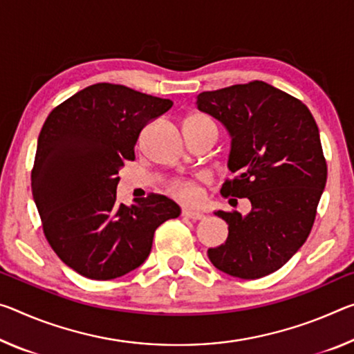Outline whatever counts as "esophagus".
Instances as JSON below:
<instances>
[{
	"label": "esophagus",
	"instance_id": "34e87169",
	"mask_svg": "<svg viewBox=\"0 0 354 354\" xmlns=\"http://www.w3.org/2000/svg\"><path fill=\"white\" fill-rule=\"evenodd\" d=\"M183 216L192 218V221H201V218H205V212L198 211V209H189V207H184Z\"/></svg>",
	"mask_w": 354,
	"mask_h": 354
}]
</instances>
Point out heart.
<instances>
[{
    "mask_svg": "<svg viewBox=\"0 0 354 354\" xmlns=\"http://www.w3.org/2000/svg\"><path fill=\"white\" fill-rule=\"evenodd\" d=\"M207 124L216 126L211 118L203 113H192L184 120V129L194 127V126H207ZM200 179H206V178L201 176ZM168 192L181 201H195L200 197L198 181L197 179H178V181H175L170 187H168Z\"/></svg>",
    "mask_w": 354,
    "mask_h": 354,
    "instance_id": "obj_1",
    "label": "heart"
}]
</instances>
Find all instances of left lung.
Segmentation results:
<instances>
[{
    "mask_svg": "<svg viewBox=\"0 0 354 354\" xmlns=\"http://www.w3.org/2000/svg\"><path fill=\"white\" fill-rule=\"evenodd\" d=\"M197 106L232 137L234 178L221 192L252 205L245 216L214 212L228 238L207 257L228 276L265 277L301 249L315 221L328 178L318 126L299 99L260 80L200 93Z\"/></svg>",
    "mask_w": 354,
    "mask_h": 354,
    "instance_id": "1",
    "label": "left lung"
}]
</instances>
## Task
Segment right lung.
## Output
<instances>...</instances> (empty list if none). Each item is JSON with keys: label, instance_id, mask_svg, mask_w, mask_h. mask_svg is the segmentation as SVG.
Returning a JSON list of instances; mask_svg holds the SVG:
<instances>
[{"label": "right lung", "instance_id": "add662e5", "mask_svg": "<svg viewBox=\"0 0 354 354\" xmlns=\"http://www.w3.org/2000/svg\"><path fill=\"white\" fill-rule=\"evenodd\" d=\"M122 85L96 83L47 116L31 171L32 198L61 261L93 280H110L147 260L156 228L181 214L164 195L116 203L121 167L136 159L142 129L171 109Z\"/></svg>", "mask_w": 354, "mask_h": 354}]
</instances>
